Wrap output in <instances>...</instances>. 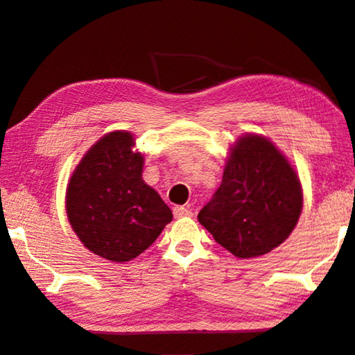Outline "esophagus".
I'll list each match as a JSON object with an SVG mask.
<instances>
[{"instance_id":"obj_1","label":"esophagus","mask_w":355,"mask_h":355,"mask_svg":"<svg viewBox=\"0 0 355 355\" xmlns=\"http://www.w3.org/2000/svg\"><path fill=\"white\" fill-rule=\"evenodd\" d=\"M193 213H191V210H188L187 207H173V216L175 218H187V216H191Z\"/></svg>"}]
</instances>
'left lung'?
<instances>
[{
    "instance_id": "obj_1",
    "label": "left lung",
    "mask_w": 355,
    "mask_h": 355,
    "mask_svg": "<svg viewBox=\"0 0 355 355\" xmlns=\"http://www.w3.org/2000/svg\"><path fill=\"white\" fill-rule=\"evenodd\" d=\"M302 207V183L288 157L261 134H243L229 148L223 182L198 219L223 248L250 259L278 248Z\"/></svg>"
}]
</instances>
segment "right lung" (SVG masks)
Returning <instances> with one entry per match:
<instances>
[{"mask_svg": "<svg viewBox=\"0 0 355 355\" xmlns=\"http://www.w3.org/2000/svg\"><path fill=\"white\" fill-rule=\"evenodd\" d=\"M132 132L104 134L72 172L66 213L83 246L107 261L137 257L159 237L172 211L142 178L144 155Z\"/></svg>", "mask_w": 355, "mask_h": 355, "instance_id": "1", "label": "right lung"}]
</instances>
